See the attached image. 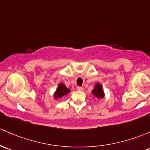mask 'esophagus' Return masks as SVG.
I'll list each match as a JSON object with an SVG mask.
<instances>
[{"label":"esophagus","mask_w":150,"mask_h":150,"mask_svg":"<svg viewBox=\"0 0 150 150\" xmlns=\"http://www.w3.org/2000/svg\"><path fill=\"white\" fill-rule=\"evenodd\" d=\"M77 90L79 91H83V87H81V86H78L77 87Z\"/></svg>","instance_id":"obj_1"}]
</instances>
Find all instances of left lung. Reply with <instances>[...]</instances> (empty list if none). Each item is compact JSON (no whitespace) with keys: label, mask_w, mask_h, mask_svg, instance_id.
<instances>
[{"label":"left lung","mask_w":150,"mask_h":150,"mask_svg":"<svg viewBox=\"0 0 150 150\" xmlns=\"http://www.w3.org/2000/svg\"><path fill=\"white\" fill-rule=\"evenodd\" d=\"M92 93L96 97L100 98H103L104 94H103V89H102V86L101 85L98 83L95 86V88L92 91Z\"/></svg>","instance_id":"8db88e82"}]
</instances>
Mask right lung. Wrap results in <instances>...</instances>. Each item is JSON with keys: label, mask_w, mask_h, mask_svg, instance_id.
<instances>
[{"label": "right lung", "mask_w": 150, "mask_h": 150, "mask_svg": "<svg viewBox=\"0 0 150 150\" xmlns=\"http://www.w3.org/2000/svg\"><path fill=\"white\" fill-rule=\"evenodd\" d=\"M69 92H70V90L67 89L64 84H59L54 93V98H60L64 96L67 95Z\"/></svg>", "instance_id": "right-lung-1"}]
</instances>
